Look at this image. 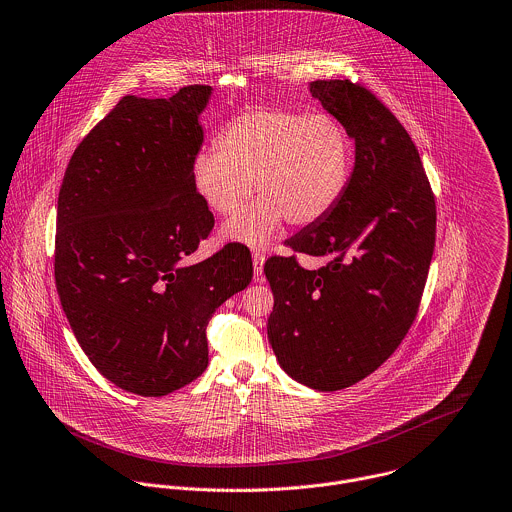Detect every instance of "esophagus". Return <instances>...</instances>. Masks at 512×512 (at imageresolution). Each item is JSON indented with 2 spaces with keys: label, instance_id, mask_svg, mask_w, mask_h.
Listing matches in <instances>:
<instances>
[{
  "label": "esophagus",
  "instance_id": "obj_1",
  "mask_svg": "<svg viewBox=\"0 0 512 512\" xmlns=\"http://www.w3.org/2000/svg\"><path fill=\"white\" fill-rule=\"evenodd\" d=\"M263 265H265V255L261 251H253V271H255L257 279L263 273Z\"/></svg>",
  "mask_w": 512,
  "mask_h": 512
}]
</instances>
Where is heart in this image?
Segmentation results:
<instances>
[{"instance_id":"1","label":"heart","mask_w":512,"mask_h":512,"mask_svg":"<svg viewBox=\"0 0 512 512\" xmlns=\"http://www.w3.org/2000/svg\"><path fill=\"white\" fill-rule=\"evenodd\" d=\"M217 153L193 161L199 199L221 217H235L255 193L261 199L223 227V237L249 247L267 245L287 219L321 221L343 197L353 163L345 127L325 113L257 109L235 117L217 135Z\"/></svg>"}]
</instances>
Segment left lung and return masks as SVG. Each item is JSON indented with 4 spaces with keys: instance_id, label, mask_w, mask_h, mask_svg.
Here are the masks:
<instances>
[{
    "instance_id": "obj_1",
    "label": "left lung",
    "mask_w": 512,
    "mask_h": 512,
    "mask_svg": "<svg viewBox=\"0 0 512 512\" xmlns=\"http://www.w3.org/2000/svg\"><path fill=\"white\" fill-rule=\"evenodd\" d=\"M313 97L355 141L339 203L287 245L327 263L271 257L269 343L283 371L317 391L377 371L409 333L427 283L437 207L419 151L399 119L361 83L313 81Z\"/></svg>"
}]
</instances>
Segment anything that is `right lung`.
Masks as SVG:
<instances>
[{
    "instance_id": "1",
    "label": "right lung",
    "mask_w": 512,
    "mask_h": 512,
    "mask_svg": "<svg viewBox=\"0 0 512 512\" xmlns=\"http://www.w3.org/2000/svg\"><path fill=\"white\" fill-rule=\"evenodd\" d=\"M209 97V85L169 99L125 95L77 145L57 197L63 313L93 367L141 397L207 369V323L253 277L241 243L183 263L215 223L191 179Z\"/></svg>"
}]
</instances>
